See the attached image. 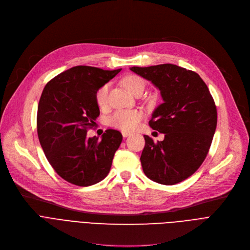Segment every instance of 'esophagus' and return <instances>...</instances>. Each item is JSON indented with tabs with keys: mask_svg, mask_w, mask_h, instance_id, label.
Here are the masks:
<instances>
[{
	"mask_svg": "<svg viewBox=\"0 0 250 250\" xmlns=\"http://www.w3.org/2000/svg\"><path fill=\"white\" fill-rule=\"evenodd\" d=\"M122 134H123V137H124V138H126V137H128V136L130 135V133H128V132H123Z\"/></svg>",
	"mask_w": 250,
	"mask_h": 250,
	"instance_id": "1",
	"label": "esophagus"
}]
</instances>
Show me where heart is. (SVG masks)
I'll return each mask as SVG.
<instances>
[{"label": "heart", "instance_id": "heart-1", "mask_svg": "<svg viewBox=\"0 0 250 250\" xmlns=\"http://www.w3.org/2000/svg\"><path fill=\"white\" fill-rule=\"evenodd\" d=\"M123 85L133 94H137L141 91L145 90L146 82L143 78L137 75H127L123 79ZM108 91L109 85L104 84L95 93V100L99 107H105L108 101ZM144 117V112L139 109H120L113 112L109 118L108 124L124 132H130L138 127L142 118Z\"/></svg>", "mask_w": 250, "mask_h": 250}]
</instances>
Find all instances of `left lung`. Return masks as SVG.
Segmentation results:
<instances>
[{
  "instance_id": "8db88e82",
  "label": "left lung",
  "mask_w": 250,
  "mask_h": 250,
  "mask_svg": "<svg viewBox=\"0 0 250 250\" xmlns=\"http://www.w3.org/2000/svg\"><path fill=\"white\" fill-rule=\"evenodd\" d=\"M130 70L151 81L163 98L149 125L165 137L155 143L144 136L143 171L160 185H176L192 175L206 159L217 126L215 101L199 74L176 64Z\"/></svg>"
}]
</instances>
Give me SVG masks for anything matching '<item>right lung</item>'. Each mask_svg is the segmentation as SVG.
Wrapping results in <instances>:
<instances>
[{
	"instance_id": "add662e5",
	"label": "right lung",
	"mask_w": 250,
	"mask_h": 250,
	"mask_svg": "<svg viewBox=\"0 0 250 250\" xmlns=\"http://www.w3.org/2000/svg\"><path fill=\"white\" fill-rule=\"evenodd\" d=\"M122 69L77 65L45 85L37 108V135L49 164L65 181L89 187L109 173L122 134L106 129L102 139L87 130L99 116L95 93Z\"/></svg>"
}]
</instances>
